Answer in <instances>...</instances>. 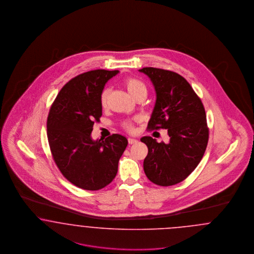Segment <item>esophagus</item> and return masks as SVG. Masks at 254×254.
<instances>
[{
	"label": "esophagus",
	"mask_w": 254,
	"mask_h": 254,
	"mask_svg": "<svg viewBox=\"0 0 254 254\" xmlns=\"http://www.w3.org/2000/svg\"><path fill=\"white\" fill-rule=\"evenodd\" d=\"M128 142H129V144H134L137 142V140H136V139H134V138H131V137H129V138H128Z\"/></svg>",
	"instance_id": "esophagus-1"
}]
</instances>
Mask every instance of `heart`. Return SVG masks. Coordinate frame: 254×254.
Wrapping results in <instances>:
<instances>
[{
    "instance_id": "obj_1",
    "label": "heart",
    "mask_w": 254,
    "mask_h": 254,
    "mask_svg": "<svg viewBox=\"0 0 254 254\" xmlns=\"http://www.w3.org/2000/svg\"><path fill=\"white\" fill-rule=\"evenodd\" d=\"M123 86L126 88V90L129 92V94L134 99L138 95H147V87L145 85L142 80L136 77H129L124 78L122 80ZM110 90L109 89H104L101 94H100V105L104 108L107 105V99L109 96ZM137 122V120H132V121H125L122 122V127L128 132H132L134 131V124Z\"/></svg>"
}]
</instances>
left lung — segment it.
<instances>
[{"label":"left lung","instance_id":"8db88e82","mask_svg":"<svg viewBox=\"0 0 254 254\" xmlns=\"http://www.w3.org/2000/svg\"><path fill=\"white\" fill-rule=\"evenodd\" d=\"M151 78L156 101L148 130L167 129L170 142L151 136L141 141L148 147L144 172L150 181L168 187L186 179L206 151L209 127L203 103L187 80L176 72L155 67L139 69Z\"/></svg>","mask_w":254,"mask_h":254}]
</instances>
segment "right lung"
I'll return each instance as SVG.
<instances>
[{
	"mask_svg": "<svg viewBox=\"0 0 254 254\" xmlns=\"http://www.w3.org/2000/svg\"><path fill=\"white\" fill-rule=\"evenodd\" d=\"M119 70H92L61 89L47 117V138L56 165L69 182L87 190L109 185L117 176L127 138L113 133L94 141L91 132L102 115L100 94Z\"/></svg>",
	"mask_w": 254,
	"mask_h": 254,
	"instance_id": "right-lung-1",
	"label": "right lung"
}]
</instances>
